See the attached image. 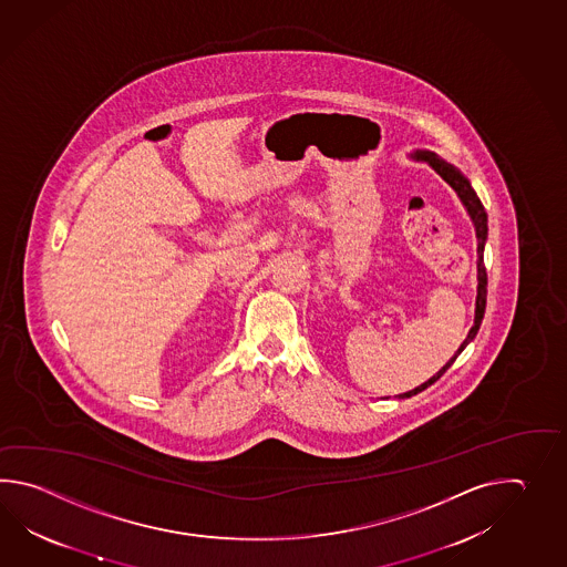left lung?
<instances>
[{
    "label": "left lung",
    "instance_id": "obj_1",
    "mask_svg": "<svg viewBox=\"0 0 567 567\" xmlns=\"http://www.w3.org/2000/svg\"><path fill=\"white\" fill-rule=\"evenodd\" d=\"M417 157H422V159H427L430 164H432V168L444 178V181L458 193L460 198H462V203L464 206L468 208V213H471L472 220H474V227H476V237H478V296H476V316H474V326L471 328V332H468V337L466 340L460 344L458 352L450 359V361L437 371V373L430 379V381H425L423 385L417 386V389H413V391H408V393H403V395H399V399L411 398V395H417V393H422L423 389H427L430 385H434L435 381L442 377V374L446 373L447 369L454 364V361L458 359L460 352L466 349V344L474 340V337L478 334V328L482 324V318H484V310H486V286H488V278H486V267H484V243H486V233H488V227H486V210H484V206H482L481 198L476 196V193L472 190L471 182L466 181L462 174H460L458 169L454 168L452 164H447L444 162L442 157L435 156V154H430V152H422V154H417Z\"/></svg>",
    "mask_w": 567,
    "mask_h": 567
}]
</instances>
